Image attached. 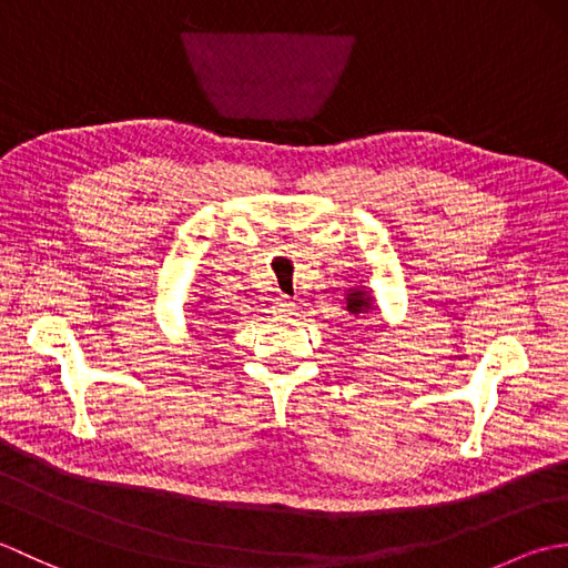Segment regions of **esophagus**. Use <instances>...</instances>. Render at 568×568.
Wrapping results in <instances>:
<instances>
[{
  "mask_svg": "<svg viewBox=\"0 0 568 568\" xmlns=\"http://www.w3.org/2000/svg\"><path fill=\"white\" fill-rule=\"evenodd\" d=\"M275 312H281V315H293L295 303L287 295H277L275 297Z\"/></svg>",
  "mask_w": 568,
  "mask_h": 568,
  "instance_id": "obj_1",
  "label": "esophagus"
}]
</instances>
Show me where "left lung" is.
Masks as SVG:
<instances>
[{
	"instance_id": "left-lung-1",
	"label": "left lung",
	"mask_w": 568,
	"mask_h": 568,
	"mask_svg": "<svg viewBox=\"0 0 568 568\" xmlns=\"http://www.w3.org/2000/svg\"><path fill=\"white\" fill-rule=\"evenodd\" d=\"M371 310V297L366 291H361V287H352V291L346 293V312H352V315H366Z\"/></svg>"
}]
</instances>
